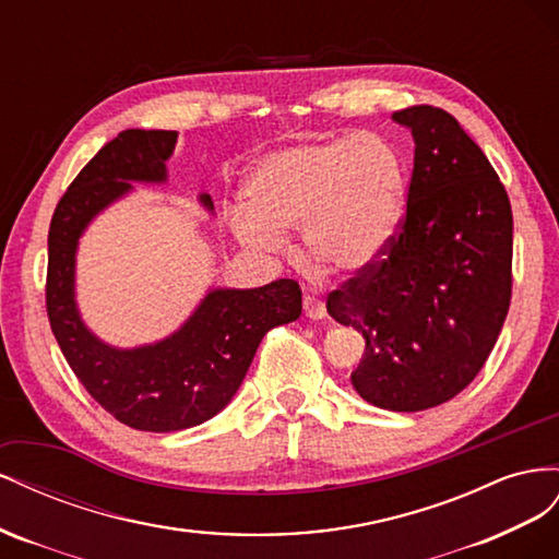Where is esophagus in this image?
Wrapping results in <instances>:
<instances>
[{
    "instance_id": "34e87169",
    "label": "esophagus",
    "mask_w": 559,
    "mask_h": 559,
    "mask_svg": "<svg viewBox=\"0 0 559 559\" xmlns=\"http://www.w3.org/2000/svg\"><path fill=\"white\" fill-rule=\"evenodd\" d=\"M301 305H305V313L309 318H313V321H318V318H325V301L321 297H316L311 293L305 295V299H301Z\"/></svg>"
}]
</instances>
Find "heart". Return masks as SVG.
<instances>
[{
  "mask_svg": "<svg viewBox=\"0 0 559 559\" xmlns=\"http://www.w3.org/2000/svg\"><path fill=\"white\" fill-rule=\"evenodd\" d=\"M405 162L379 133H348L266 154L246 182L248 211L231 215L238 241L276 252L297 231L309 264L358 271L379 260L405 209Z\"/></svg>",
  "mask_w": 559,
  "mask_h": 559,
  "instance_id": "obj_1",
  "label": "heart"
}]
</instances>
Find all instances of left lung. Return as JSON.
<instances>
[{"label": "left lung", "instance_id": "8db88e82", "mask_svg": "<svg viewBox=\"0 0 559 559\" xmlns=\"http://www.w3.org/2000/svg\"><path fill=\"white\" fill-rule=\"evenodd\" d=\"M393 119L414 135L407 209L379 260L328 295V313L365 337L350 372L362 401L419 412L483 370L513 295V211L485 152L440 107Z\"/></svg>", "mask_w": 559, "mask_h": 559}]
</instances>
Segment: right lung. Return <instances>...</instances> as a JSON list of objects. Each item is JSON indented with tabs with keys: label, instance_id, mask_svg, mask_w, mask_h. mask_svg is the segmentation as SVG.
Masks as SVG:
<instances>
[{
	"label": "right lung",
	"instance_id": "obj_1",
	"mask_svg": "<svg viewBox=\"0 0 559 559\" xmlns=\"http://www.w3.org/2000/svg\"><path fill=\"white\" fill-rule=\"evenodd\" d=\"M175 131H121L95 154L60 197L49 227L46 313L53 337L82 386L117 421L168 433L209 421L250 368L264 334L301 313L293 278L252 290H213L162 344L117 350L98 342L74 307V250L91 217L131 189V180H166ZM201 201L213 205L211 197Z\"/></svg>",
	"mask_w": 559,
	"mask_h": 559
}]
</instances>
